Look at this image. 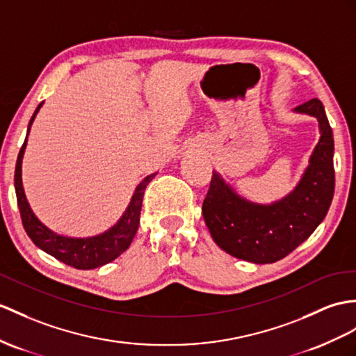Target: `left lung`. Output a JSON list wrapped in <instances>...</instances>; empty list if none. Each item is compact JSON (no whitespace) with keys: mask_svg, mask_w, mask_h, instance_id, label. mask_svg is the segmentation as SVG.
Masks as SVG:
<instances>
[{"mask_svg":"<svg viewBox=\"0 0 356 356\" xmlns=\"http://www.w3.org/2000/svg\"><path fill=\"white\" fill-rule=\"evenodd\" d=\"M318 120L320 138L308 168L289 195L272 204H257L237 195L213 170L202 214L213 240L225 252L255 264L287 257L318 227L332 202L335 187L334 137L320 99L294 108Z\"/></svg>","mask_w":356,"mask_h":356,"instance_id":"left-lung-1","label":"left lung"}]
</instances>
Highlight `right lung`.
Wrapping results in <instances>:
<instances>
[{
    "instance_id": "right-lung-1",
    "label": "right lung",
    "mask_w": 356,
    "mask_h": 356,
    "mask_svg": "<svg viewBox=\"0 0 356 356\" xmlns=\"http://www.w3.org/2000/svg\"><path fill=\"white\" fill-rule=\"evenodd\" d=\"M42 106L43 102H40L38 108L33 113L27 128V137H25V142L19 151L18 160H16L15 190L21 211L22 225L25 228V232H27L29 237L33 240V243L42 250H45L47 254L53 255L58 261H62L71 267L81 268V270H90V268L101 267L113 261V259H116L120 254L125 252L129 245H131V241L138 229V222H140V210L145 188L151 183L152 178L157 175V172L145 177L140 183L137 184L124 214L120 216L118 222L108 229L89 237H71L49 229L47 225H43L36 218V214L33 213L22 187L24 152L25 148H27V138L30 134L33 120L36 118L38 111Z\"/></svg>"
}]
</instances>
